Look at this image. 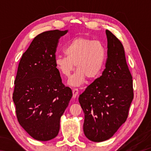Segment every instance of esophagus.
<instances>
[{"mask_svg":"<svg viewBox=\"0 0 151 151\" xmlns=\"http://www.w3.org/2000/svg\"><path fill=\"white\" fill-rule=\"evenodd\" d=\"M78 94V89L77 88H73V97L75 98Z\"/></svg>","mask_w":151,"mask_h":151,"instance_id":"obj_1","label":"esophagus"}]
</instances>
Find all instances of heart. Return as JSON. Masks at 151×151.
Segmentation results:
<instances>
[{
    "label": "heart",
    "mask_w": 151,
    "mask_h": 151,
    "mask_svg": "<svg viewBox=\"0 0 151 151\" xmlns=\"http://www.w3.org/2000/svg\"><path fill=\"white\" fill-rule=\"evenodd\" d=\"M64 52L65 55L58 54L54 64L58 70L65 77H69L75 68L78 69L70 79L69 83L78 86L86 77H97L103 68L106 52L103 43L86 37H76L67 43Z\"/></svg>",
    "instance_id": "obj_1"
}]
</instances>
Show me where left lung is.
<instances>
[{"instance_id": "left-lung-1", "label": "left lung", "mask_w": 151, "mask_h": 151, "mask_svg": "<svg viewBox=\"0 0 151 151\" xmlns=\"http://www.w3.org/2000/svg\"><path fill=\"white\" fill-rule=\"evenodd\" d=\"M106 68L78 98L84 113V134L95 142H104L114 136L126 121L134 99L132 76L123 45L110 31L106 30Z\"/></svg>"}]
</instances>
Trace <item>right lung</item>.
Masks as SVG:
<instances>
[{"instance_id": "1", "label": "right lung", "mask_w": 151, "mask_h": 151, "mask_svg": "<svg viewBox=\"0 0 151 151\" xmlns=\"http://www.w3.org/2000/svg\"><path fill=\"white\" fill-rule=\"evenodd\" d=\"M67 32L54 30L37 35L19 63L13 93L16 115L36 140L45 142L58 135L60 117L73 95L54 64L59 39Z\"/></svg>"}]
</instances>
